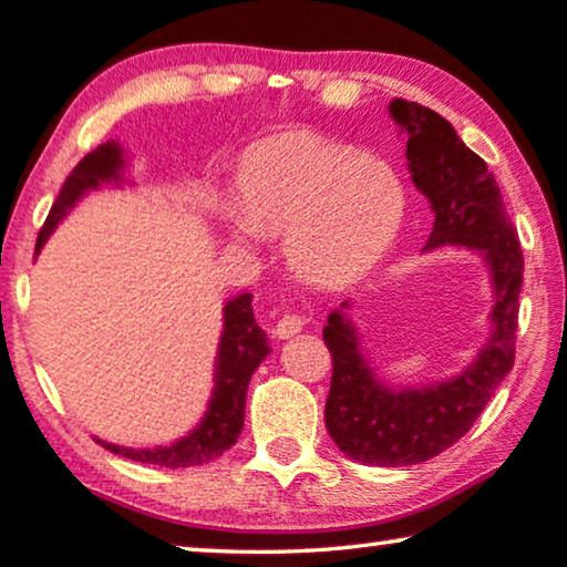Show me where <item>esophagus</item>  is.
Masks as SVG:
<instances>
[{
  "mask_svg": "<svg viewBox=\"0 0 567 567\" xmlns=\"http://www.w3.org/2000/svg\"><path fill=\"white\" fill-rule=\"evenodd\" d=\"M302 326H305V318L302 316H290V312H287V316H282L280 320L275 322L272 332H275V338L287 340V338L298 336V332L302 330Z\"/></svg>",
  "mask_w": 567,
  "mask_h": 567,
  "instance_id": "34e87169",
  "label": "esophagus"
}]
</instances>
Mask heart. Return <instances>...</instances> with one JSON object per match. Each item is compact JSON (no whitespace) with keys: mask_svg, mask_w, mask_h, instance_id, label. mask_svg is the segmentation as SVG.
<instances>
[{"mask_svg":"<svg viewBox=\"0 0 567 567\" xmlns=\"http://www.w3.org/2000/svg\"><path fill=\"white\" fill-rule=\"evenodd\" d=\"M237 204L219 202L217 219L239 247L285 237L302 280L343 287L391 249L406 214L396 171L373 156L318 136H282L239 168Z\"/></svg>","mask_w":567,"mask_h":567,"instance_id":"b5f03b06","label":"heart"}]
</instances>
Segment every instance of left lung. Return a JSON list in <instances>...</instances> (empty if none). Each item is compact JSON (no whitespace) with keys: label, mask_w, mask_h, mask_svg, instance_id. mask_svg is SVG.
Returning a JSON list of instances; mask_svg holds the SVG:
<instances>
[{"label":"left lung","mask_w":567,"mask_h":567,"mask_svg":"<svg viewBox=\"0 0 567 567\" xmlns=\"http://www.w3.org/2000/svg\"><path fill=\"white\" fill-rule=\"evenodd\" d=\"M399 136L406 138L413 186L426 196L434 227L424 251L470 249L489 272L487 338L470 365L449 379L389 383L363 346L353 302L328 316L322 338L332 355L326 426L348 460L368 466H411L460 442L515 363V330L523 287V249L499 186L487 164L464 146L454 125L409 101L391 103Z\"/></svg>","instance_id":"1"}]
</instances>
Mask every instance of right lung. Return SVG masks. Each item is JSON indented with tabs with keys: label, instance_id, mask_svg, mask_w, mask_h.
I'll use <instances>...</instances> for the list:
<instances>
[{
	"label": "right lung",
	"instance_id": "right-lung-1",
	"mask_svg": "<svg viewBox=\"0 0 567 567\" xmlns=\"http://www.w3.org/2000/svg\"><path fill=\"white\" fill-rule=\"evenodd\" d=\"M105 184H113L118 188L136 186L131 176V156L118 141H105L95 151H90L73 168V174L65 178L55 204H52L50 217L40 229L34 255H40L44 241L58 229V224L83 202V196ZM269 350L272 348H269L267 332L257 326L255 310H251V295H235L221 308V336L217 346V358H214V385L199 424L168 446L133 449L107 444L103 439H97V444H103L113 454L128 456L133 462L168 466V470L199 466L217 460L241 434V426H245L247 385L251 373L257 371V365L269 355Z\"/></svg>",
	"mask_w": 567,
	"mask_h": 567
}]
</instances>
